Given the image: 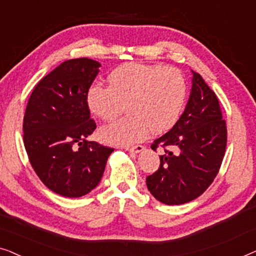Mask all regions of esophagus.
<instances>
[{
    "label": "esophagus",
    "mask_w": 256,
    "mask_h": 256,
    "mask_svg": "<svg viewBox=\"0 0 256 256\" xmlns=\"http://www.w3.org/2000/svg\"><path fill=\"white\" fill-rule=\"evenodd\" d=\"M144 149V146H127L126 150H128V152H142V150Z\"/></svg>",
    "instance_id": "obj_1"
}]
</instances>
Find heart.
Segmentation results:
<instances>
[{
  "mask_svg": "<svg viewBox=\"0 0 256 256\" xmlns=\"http://www.w3.org/2000/svg\"><path fill=\"white\" fill-rule=\"evenodd\" d=\"M108 86L94 84L87 90L90 110L104 121H113L126 106L128 115L101 129L104 141L130 146L152 132L169 130L180 118L188 84L180 70L128 62L108 74Z\"/></svg>",
  "mask_w": 256,
  "mask_h": 256,
  "instance_id": "obj_1",
  "label": "heart"
}]
</instances>
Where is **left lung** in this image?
<instances>
[{
	"label": "left lung",
	"mask_w": 256,
	"mask_h": 256,
	"mask_svg": "<svg viewBox=\"0 0 256 256\" xmlns=\"http://www.w3.org/2000/svg\"><path fill=\"white\" fill-rule=\"evenodd\" d=\"M192 90L184 113L172 128L152 144L163 148L160 168L146 177V186L166 205L198 198L214 180L225 156L226 121L218 98L199 73L192 71Z\"/></svg>",
	"instance_id": "obj_1"
}]
</instances>
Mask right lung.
Returning <instances> with one entry per match:
<instances>
[{
	"label": "right lung",
	"instance_id": "add662e5",
	"mask_svg": "<svg viewBox=\"0 0 256 256\" xmlns=\"http://www.w3.org/2000/svg\"><path fill=\"white\" fill-rule=\"evenodd\" d=\"M93 59L62 62L37 84L23 118V141L38 178L62 197L85 196L100 183L113 148L86 138L96 130L86 102L99 73Z\"/></svg>",
	"mask_w": 256,
	"mask_h": 256
}]
</instances>
